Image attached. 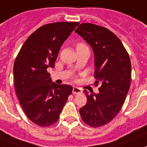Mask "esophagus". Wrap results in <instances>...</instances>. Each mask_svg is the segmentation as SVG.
I'll return each mask as SVG.
<instances>
[{"mask_svg": "<svg viewBox=\"0 0 147 147\" xmlns=\"http://www.w3.org/2000/svg\"><path fill=\"white\" fill-rule=\"evenodd\" d=\"M82 92V90H81L80 88H77V87H74L73 88V94H80Z\"/></svg>", "mask_w": 147, "mask_h": 147, "instance_id": "esophagus-1", "label": "esophagus"}]
</instances>
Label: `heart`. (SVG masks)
Returning <instances> with one entry per match:
<instances>
[{
    "label": "heart",
    "mask_w": 147,
    "mask_h": 147,
    "mask_svg": "<svg viewBox=\"0 0 147 147\" xmlns=\"http://www.w3.org/2000/svg\"><path fill=\"white\" fill-rule=\"evenodd\" d=\"M80 44H81V43H80ZM78 45H79V44H78Z\"/></svg>",
    "instance_id": "b5f03b06"
}]
</instances>
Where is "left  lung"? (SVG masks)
I'll return each instance as SVG.
<instances>
[{"label": "left lung", "instance_id": "left-lung-1", "mask_svg": "<svg viewBox=\"0 0 147 147\" xmlns=\"http://www.w3.org/2000/svg\"><path fill=\"white\" fill-rule=\"evenodd\" d=\"M75 32L93 49L94 78L99 93L88 94L80 109L81 118L91 127L107 124L122 108L131 85V65L128 52L116 35L109 29L91 23H82Z\"/></svg>", "mask_w": 147, "mask_h": 147}]
</instances>
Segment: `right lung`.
Returning a JSON list of instances; mask_svg holds the SVG:
<instances>
[{
	"label": "right lung",
	"instance_id": "obj_1",
	"mask_svg": "<svg viewBox=\"0 0 147 147\" xmlns=\"http://www.w3.org/2000/svg\"><path fill=\"white\" fill-rule=\"evenodd\" d=\"M79 22L47 24L32 33L16 58L15 90L26 116L34 124L48 127L58 121L73 88L52 82L53 67L63 43Z\"/></svg>",
	"mask_w": 147,
	"mask_h": 147
}]
</instances>
